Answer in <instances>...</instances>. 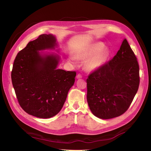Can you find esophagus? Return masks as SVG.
I'll return each instance as SVG.
<instances>
[{
	"instance_id": "obj_1",
	"label": "esophagus",
	"mask_w": 151,
	"mask_h": 151,
	"mask_svg": "<svg viewBox=\"0 0 151 151\" xmlns=\"http://www.w3.org/2000/svg\"><path fill=\"white\" fill-rule=\"evenodd\" d=\"M76 78H77L78 79V78H82V75H81V74H78L77 75H76Z\"/></svg>"
}]
</instances>
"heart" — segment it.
<instances>
[{
    "label": "heart",
    "mask_w": 151,
    "mask_h": 151,
    "mask_svg": "<svg viewBox=\"0 0 151 151\" xmlns=\"http://www.w3.org/2000/svg\"><path fill=\"white\" fill-rule=\"evenodd\" d=\"M107 57V50L101 43L92 44L77 54V58L80 60L89 58L85 63V68L88 71L95 70L103 65Z\"/></svg>",
    "instance_id": "1"
}]
</instances>
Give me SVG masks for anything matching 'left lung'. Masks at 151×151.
<instances>
[{
	"label": "left lung",
	"instance_id": "8db88e82",
	"mask_svg": "<svg viewBox=\"0 0 151 151\" xmlns=\"http://www.w3.org/2000/svg\"><path fill=\"white\" fill-rule=\"evenodd\" d=\"M87 101L93 114L102 119L116 117L130 107L139 83V66L126 39L116 55L88 75Z\"/></svg>",
	"mask_w": 151,
	"mask_h": 151
}]
</instances>
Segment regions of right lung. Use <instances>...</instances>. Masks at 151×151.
Masks as SVG:
<instances>
[{"label": "right lung", "instance_id": "obj_1", "mask_svg": "<svg viewBox=\"0 0 151 151\" xmlns=\"http://www.w3.org/2000/svg\"><path fill=\"white\" fill-rule=\"evenodd\" d=\"M55 45L52 35H41L17 53L12 66L11 79L19 104L38 118H51L60 112L75 80L76 71L56 68L58 56L42 57L38 52Z\"/></svg>", "mask_w": 151, "mask_h": 151}]
</instances>
